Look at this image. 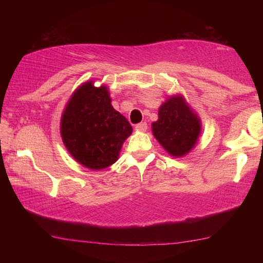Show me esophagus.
<instances>
[{
    "label": "esophagus",
    "instance_id": "obj_1",
    "mask_svg": "<svg viewBox=\"0 0 263 263\" xmlns=\"http://www.w3.org/2000/svg\"><path fill=\"white\" fill-rule=\"evenodd\" d=\"M136 130L139 131V132H145L146 130H147V124H146L145 122H144V123L137 124V125H136Z\"/></svg>",
    "mask_w": 263,
    "mask_h": 263
}]
</instances>
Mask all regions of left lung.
<instances>
[{
  "mask_svg": "<svg viewBox=\"0 0 263 263\" xmlns=\"http://www.w3.org/2000/svg\"><path fill=\"white\" fill-rule=\"evenodd\" d=\"M201 121L181 95L171 96L159 108V119L152 132L160 145L173 155L184 157L194 148L201 135Z\"/></svg>",
  "mask_w": 263,
  "mask_h": 263,
  "instance_id": "1",
  "label": "left lung"
}]
</instances>
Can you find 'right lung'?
Segmentation results:
<instances>
[{"label":"right lung","instance_id":"add662e5","mask_svg":"<svg viewBox=\"0 0 263 263\" xmlns=\"http://www.w3.org/2000/svg\"><path fill=\"white\" fill-rule=\"evenodd\" d=\"M60 132L66 148L79 163L100 171L117 161L132 126L112 108L108 88L88 81L66 104Z\"/></svg>","mask_w":263,"mask_h":263}]
</instances>
